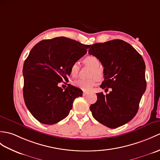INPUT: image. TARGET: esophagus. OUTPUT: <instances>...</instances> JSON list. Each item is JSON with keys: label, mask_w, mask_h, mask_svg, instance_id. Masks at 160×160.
Returning <instances> with one entry per match:
<instances>
[{"label": "esophagus", "mask_w": 160, "mask_h": 160, "mask_svg": "<svg viewBox=\"0 0 160 160\" xmlns=\"http://www.w3.org/2000/svg\"><path fill=\"white\" fill-rule=\"evenodd\" d=\"M87 95H88V92H83V95H84V96Z\"/></svg>", "instance_id": "esophagus-1"}]
</instances>
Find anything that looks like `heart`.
<instances>
[{"mask_svg": "<svg viewBox=\"0 0 160 160\" xmlns=\"http://www.w3.org/2000/svg\"><path fill=\"white\" fill-rule=\"evenodd\" d=\"M84 63L92 68L91 73V77L92 78L88 80L78 79L73 81L72 84L74 87L79 88L84 91H88L92 89L95 85L98 84L99 82L98 78H102L103 77V73L102 70L99 69L100 61L99 59L94 56H88L84 59ZM79 65L78 62H73L70 67L69 73L73 78H76L78 75L79 73Z\"/></svg>", "mask_w": 160, "mask_h": 160, "instance_id": "heart-1", "label": "heart"}]
</instances>
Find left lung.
I'll return each mask as SVG.
<instances>
[{
    "label": "left lung",
    "instance_id": "left-lung-1",
    "mask_svg": "<svg viewBox=\"0 0 160 160\" xmlns=\"http://www.w3.org/2000/svg\"><path fill=\"white\" fill-rule=\"evenodd\" d=\"M88 53L103 67L104 80L100 87L110 93H97L90 106L92 117L100 123L114 129L130 121L138 110L146 90L145 63L130 44L121 39L92 44Z\"/></svg>",
    "mask_w": 160,
    "mask_h": 160
}]
</instances>
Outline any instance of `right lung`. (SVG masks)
Returning a JSON list of instances; mask_svg holds the SVG:
<instances>
[{
	"mask_svg": "<svg viewBox=\"0 0 160 160\" xmlns=\"http://www.w3.org/2000/svg\"><path fill=\"white\" fill-rule=\"evenodd\" d=\"M91 45L60 37L42 40L32 48L23 66V95L25 104L37 120L52 125L68 116L81 89L68 84L65 90L58 86L68 80L69 69L87 53Z\"/></svg>",
	"mask_w": 160,
	"mask_h": 160,
	"instance_id": "obj_1",
	"label": "right lung"
}]
</instances>
